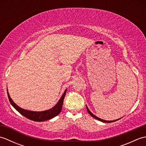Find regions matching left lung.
Returning a JSON list of instances; mask_svg holds the SVG:
<instances>
[{"instance_id": "1", "label": "left lung", "mask_w": 146, "mask_h": 146, "mask_svg": "<svg viewBox=\"0 0 146 146\" xmlns=\"http://www.w3.org/2000/svg\"><path fill=\"white\" fill-rule=\"evenodd\" d=\"M86 110H87V111L88 112V113L90 115L92 116V117H93L94 118H95V119H97L98 120H100V121H101V122H105V123H111V122H115V121H117V120H119V119H120H120H117V120H110V121H108V120H103V119H100V118H98V117H97V116H95L94 114H93L90 111V110L88 109V107H87V105H86Z\"/></svg>"}]
</instances>
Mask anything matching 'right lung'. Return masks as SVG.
<instances>
[{"label":"right lung","mask_w":146,"mask_h":146,"mask_svg":"<svg viewBox=\"0 0 146 146\" xmlns=\"http://www.w3.org/2000/svg\"><path fill=\"white\" fill-rule=\"evenodd\" d=\"M7 95L9 102H10L11 104L13 106V107L15 110L18 111L21 115H23V116L31 120L36 121V122H42V121L48 120H50L54 117L57 116L60 113L62 109V106H63V100L66 95V92L67 90H65L63 94L62 95L61 97L60 98V100H58V103L56 104L54 106L50 108V109L44 110V111H31L27 110L26 109H23V108L19 107L17 105L15 104L14 101L12 100L10 95L8 92V90L7 89Z\"/></svg>","instance_id":"add662e5"}]
</instances>
